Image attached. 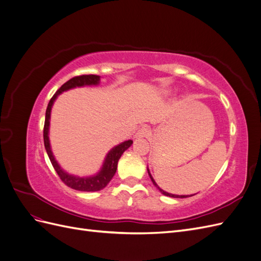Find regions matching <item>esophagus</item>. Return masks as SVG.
<instances>
[{
	"label": "esophagus",
	"instance_id": "obj_1",
	"mask_svg": "<svg viewBox=\"0 0 261 261\" xmlns=\"http://www.w3.org/2000/svg\"><path fill=\"white\" fill-rule=\"evenodd\" d=\"M151 135V130L147 126H143L140 127L136 133V138H147Z\"/></svg>",
	"mask_w": 261,
	"mask_h": 261
}]
</instances>
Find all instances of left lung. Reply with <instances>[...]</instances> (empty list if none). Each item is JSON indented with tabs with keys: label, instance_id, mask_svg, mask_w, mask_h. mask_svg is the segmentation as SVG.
<instances>
[{
	"label": "left lung",
	"instance_id": "1",
	"mask_svg": "<svg viewBox=\"0 0 261 261\" xmlns=\"http://www.w3.org/2000/svg\"><path fill=\"white\" fill-rule=\"evenodd\" d=\"M148 174H149V176H150V178H151V180H152V183L154 184V186L159 189V191L163 194V195H165V196H169V197H173V198H186V197H188V196H185V195H181V196H179V195H173V194H169V193H167V192H164L163 189H161L159 186L156 185V183L154 181V179L152 178V176H151V174H150V172H149V170H148Z\"/></svg>",
	"mask_w": 261,
	"mask_h": 261
}]
</instances>
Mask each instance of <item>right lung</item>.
<instances>
[{"instance_id": "add662e5", "label": "right lung", "mask_w": 261, "mask_h": 261, "mask_svg": "<svg viewBox=\"0 0 261 261\" xmlns=\"http://www.w3.org/2000/svg\"><path fill=\"white\" fill-rule=\"evenodd\" d=\"M99 81H100V76H97V75H81V76L73 77L72 80H69L64 85H62L61 88L53 94V97L51 98L48 108H46V111H45L43 141H44L46 153H48L53 168L55 171H57L58 175L60 176L63 183L70 188L76 189V191H81V192H98V191H101V189H103L109 184V181L111 180L112 177L114 176L117 169V162L120 160L121 155L123 154L125 150L128 149L133 144V140H126L124 143L114 147L112 150H110V152L107 154L105 163L102 165L101 171L97 175H93L90 177H78V176L70 175L68 173L63 171L60 168L58 162L55 161L53 153L51 151L50 141H49L50 115H51V109H52L54 100L57 99V97L63 91L75 88V87H83L86 85H98Z\"/></svg>"}]
</instances>
